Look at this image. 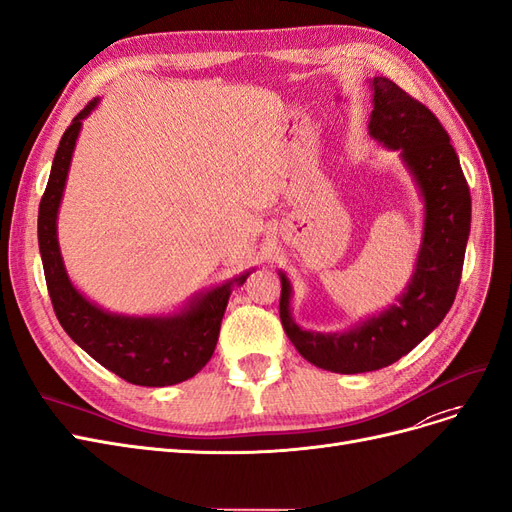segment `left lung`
Returning a JSON list of instances; mask_svg holds the SVG:
<instances>
[{
	"instance_id": "left-lung-1",
	"label": "left lung",
	"mask_w": 512,
	"mask_h": 512,
	"mask_svg": "<svg viewBox=\"0 0 512 512\" xmlns=\"http://www.w3.org/2000/svg\"><path fill=\"white\" fill-rule=\"evenodd\" d=\"M373 112L368 135L398 152L424 203V226L407 286L394 305L337 332L307 330L294 320V288L279 271V317L307 362L330 373L356 375L390 366L445 320L460 286L470 235V190L449 135L438 118L390 78H370Z\"/></svg>"
}]
</instances>
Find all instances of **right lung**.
<instances>
[{
  "instance_id": "obj_1",
  "label": "right lung",
  "mask_w": 512,
  "mask_h": 512,
  "mask_svg": "<svg viewBox=\"0 0 512 512\" xmlns=\"http://www.w3.org/2000/svg\"><path fill=\"white\" fill-rule=\"evenodd\" d=\"M99 101L97 97L88 103L63 133L40 201L38 243L48 294L63 330L101 366L135 385H175L195 377L214 356L228 298L254 269L190 294L182 307L169 313L148 315L110 311L74 286L63 262L57 220L82 122Z\"/></svg>"
}]
</instances>
